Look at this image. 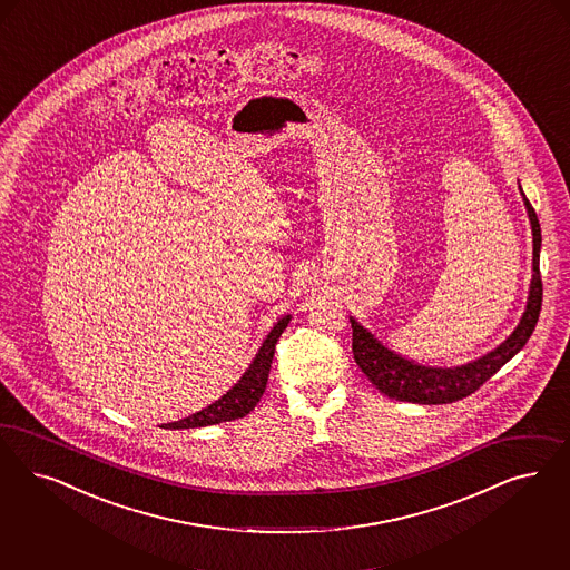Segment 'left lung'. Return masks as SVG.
<instances>
[{"label":"left lung","mask_w":570,"mask_h":570,"mask_svg":"<svg viewBox=\"0 0 570 570\" xmlns=\"http://www.w3.org/2000/svg\"><path fill=\"white\" fill-rule=\"evenodd\" d=\"M520 194L524 199L530 229H532V279H530L527 309L520 317V324L499 347H494L489 354L461 366L440 368V366H425L404 355L395 354L393 350L385 347L368 328H364L355 317L350 315V322L354 328L352 350H354L355 364L368 376V381L379 392L400 402L451 404L468 397L480 385H484L492 374L497 373L503 364H508L511 357L527 345L530 334L537 326L541 301H543V284L539 274L541 225L522 187H520Z\"/></svg>","instance_id":"8db88e82"}]
</instances>
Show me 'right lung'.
<instances>
[{
    "label": "right lung",
    "mask_w": 570,
    "mask_h": 570,
    "mask_svg": "<svg viewBox=\"0 0 570 570\" xmlns=\"http://www.w3.org/2000/svg\"><path fill=\"white\" fill-rule=\"evenodd\" d=\"M291 322V315H282L274 324V328L265 336L263 345L258 347L250 366L246 368V373L239 376L236 385L227 393H223L216 402L210 406L202 409L199 413L189 414L175 423H166L164 430H194V428H206V425H216L223 421H234L242 419L250 411H255L261 395L267 387V379H269V368H272V360H274L275 343L286 331Z\"/></svg>",
    "instance_id": "obj_1"
}]
</instances>
